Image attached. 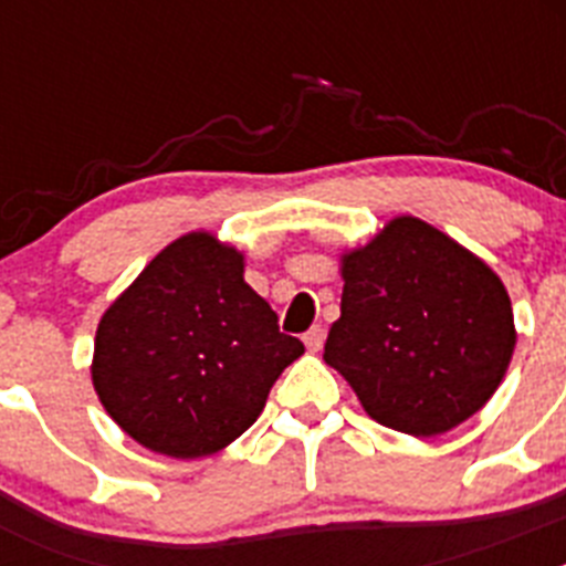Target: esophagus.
Returning a JSON list of instances; mask_svg holds the SVG:
<instances>
[{
  "label": "esophagus",
  "instance_id": "obj_1",
  "mask_svg": "<svg viewBox=\"0 0 566 566\" xmlns=\"http://www.w3.org/2000/svg\"><path fill=\"white\" fill-rule=\"evenodd\" d=\"M303 343H306L308 352H319V348H323V343H326V332H323L319 326L308 328V332L303 334Z\"/></svg>",
  "mask_w": 566,
  "mask_h": 566
}]
</instances>
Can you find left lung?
I'll return each instance as SVG.
<instances>
[{"label":"left lung","mask_w":566,"mask_h":566,"mask_svg":"<svg viewBox=\"0 0 566 566\" xmlns=\"http://www.w3.org/2000/svg\"><path fill=\"white\" fill-rule=\"evenodd\" d=\"M339 274L343 303L323 359L368 417L439 437L482 411L516 348L507 289L482 258L399 214L339 254Z\"/></svg>","instance_id":"obj_1"}]
</instances>
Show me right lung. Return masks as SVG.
Here are the masks:
<instances>
[{
	"instance_id": "add662e5",
	"label": "right lung",
	"mask_w": 566,
	"mask_h": 566,
	"mask_svg": "<svg viewBox=\"0 0 566 566\" xmlns=\"http://www.w3.org/2000/svg\"><path fill=\"white\" fill-rule=\"evenodd\" d=\"M243 266V252L212 232L181 234L98 319L93 388L147 451L172 459L223 451L306 352L280 332Z\"/></svg>"
}]
</instances>
